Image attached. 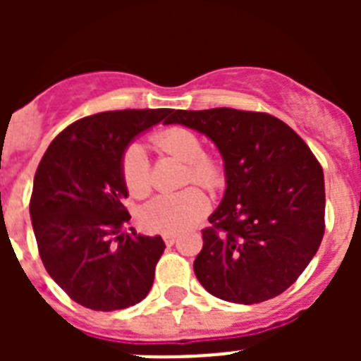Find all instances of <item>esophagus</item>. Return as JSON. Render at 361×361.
<instances>
[{
    "mask_svg": "<svg viewBox=\"0 0 361 361\" xmlns=\"http://www.w3.org/2000/svg\"><path fill=\"white\" fill-rule=\"evenodd\" d=\"M162 240L166 242V245H173L177 242V235L175 233H164L162 235Z\"/></svg>",
    "mask_w": 361,
    "mask_h": 361,
    "instance_id": "esophagus-1",
    "label": "esophagus"
}]
</instances>
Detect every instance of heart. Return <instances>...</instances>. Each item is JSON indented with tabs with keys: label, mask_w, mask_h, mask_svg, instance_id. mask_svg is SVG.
<instances>
[{
	"label": "heart",
	"mask_w": 361,
	"mask_h": 361,
	"mask_svg": "<svg viewBox=\"0 0 361 361\" xmlns=\"http://www.w3.org/2000/svg\"><path fill=\"white\" fill-rule=\"evenodd\" d=\"M153 142L161 152L188 162L186 183H197L204 188H215L220 183L219 166L204 155L202 142L191 130L183 126L161 130L153 135ZM121 175L130 195L141 199L152 190L149 161L145 146L133 142L121 157ZM209 208L202 191L188 188L180 193L159 195L149 200L141 212V224L148 231L180 233L197 224Z\"/></svg>",
	"instance_id": "b5f03b06"
}]
</instances>
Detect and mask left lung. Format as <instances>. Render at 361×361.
<instances>
[{
    "instance_id": "1",
    "label": "left lung",
    "mask_w": 361,
    "mask_h": 361,
    "mask_svg": "<svg viewBox=\"0 0 361 361\" xmlns=\"http://www.w3.org/2000/svg\"><path fill=\"white\" fill-rule=\"evenodd\" d=\"M166 124L202 133L224 161L226 190L193 269L233 304H260L295 283L324 237V171L295 130L233 108L177 110Z\"/></svg>"
}]
</instances>
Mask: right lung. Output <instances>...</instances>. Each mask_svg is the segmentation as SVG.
<instances>
[{"instance_id":"obj_1","label":"right lung","mask_w":361,"mask_h":361,"mask_svg":"<svg viewBox=\"0 0 361 361\" xmlns=\"http://www.w3.org/2000/svg\"><path fill=\"white\" fill-rule=\"evenodd\" d=\"M171 110L103 111L63 130L37 166L30 219L41 260L78 304L117 311L139 304L164 253L161 235H126L121 157Z\"/></svg>"}]
</instances>
